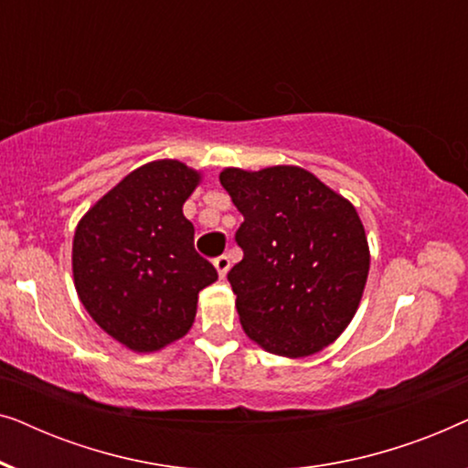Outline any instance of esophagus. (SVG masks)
<instances>
[{
	"instance_id": "obj_1",
	"label": "esophagus",
	"mask_w": 468,
	"mask_h": 468,
	"mask_svg": "<svg viewBox=\"0 0 468 468\" xmlns=\"http://www.w3.org/2000/svg\"><path fill=\"white\" fill-rule=\"evenodd\" d=\"M215 268H217V272H219V277L223 279L228 274V271H229V258L228 255H219V258H215Z\"/></svg>"
}]
</instances>
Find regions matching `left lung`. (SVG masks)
<instances>
[{
	"label": "left lung",
	"mask_w": 468,
	"mask_h": 468,
	"mask_svg": "<svg viewBox=\"0 0 468 468\" xmlns=\"http://www.w3.org/2000/svg\"><path fill=\"white\" fill-rule=\"evenodd\" d=\"M245 221L242 260L228 272L242 330L268 354L306 357L354 319L370 251L347 197L298 165L219 175Z\"/></svg>",
	"instance_id": "1"
}]
</instances>
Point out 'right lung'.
Here are the masks:
<instances>
[{
	"label": "right lung",
	"instance_id": "obj_1",
	"mask_svg": "<svg viewBox=\"0 0 468 468\" xmlns=\"http://www.w3.org/2000/svg\"><path fill=\"white\" fill-rule=\"evenodd\" d=\"M202 175L178 159L130 172L82 215L72 242L74 287L93 322L138 354L187 335L197 293L217 271L196 253L183 204Z\"/></svg>",
	"mask_w": 468,
	"mask_h": 468
}]
</instances>
